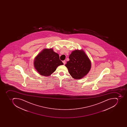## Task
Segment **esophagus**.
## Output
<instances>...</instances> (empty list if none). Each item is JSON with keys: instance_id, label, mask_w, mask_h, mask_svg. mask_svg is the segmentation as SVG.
<instances>
[{"instance_id": "34e87169", "label": "esophagus", "mask_w": 127, "mask_h": 127, "mask_svg": "<svg viewBox=\"0 0 127 127\" xmlns=\"http://www.w3.org/2000/svg\"><path fill=\"white\" fill-rule=\"evenodd\" d=\"M63 64H64V65H65V63H66V62H65V60H64V61H63Z\"/></svg>"}]
</instances>
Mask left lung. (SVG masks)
Listing matches in <instances>:
<instances>
[{"label":"left lung","mask_w":127,"mask_h":127,"mask_svg":"<svg viewBox=\"0 0 127 127\" xmlns=\"http://www.w3.org/2000/svg\"><path fill=\"white\" fill-rule=\"evenodd\" d=\"M69 60L65 65L72 77L81 79L89 72L91 62L83 50H75L71 52Z\"/></svg>","instance_id":"8db88e82"}]
</instances>
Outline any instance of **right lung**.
Instances as JSON below:
<instances>
[{"instance_id":"add662e5","label":"right lung","mask_w":127,"mask_h":127,"mask_svg":"<svg viewBox=\"0 0 127 127\" xmlns=\"http://www.w3.org/2000/svg\"><path fill=\"white\" fill-rule=\"evenodd\" d=\"M60 60L58 54L53 51L52 49L43 50L35 58L34 67L40 75L49 76L54 72L57 67L63 65Z\"/></svg>"}]
</instances>
